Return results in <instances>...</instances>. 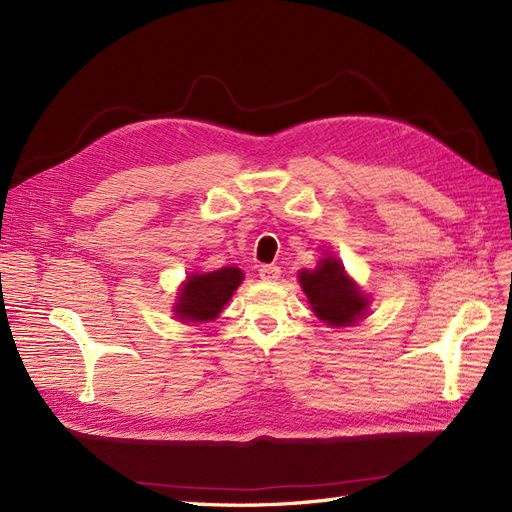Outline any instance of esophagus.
Masks as SVG:
<instances>
[{
  "label": "esophagus",
  "mask_w": 512,
  "mask_h": 512,
  "mask_svg": "<svg viewBox=\"0 0 512 512\" xmlns=\"http://www.w3.org/2000/svg\"><path fill=\"white\" fill-rule=\"evenodd\" d=\"M280 267L277 265H262L260 269H258V275H260V280H265V282H273V280H277V277H280Z\"/></svg>",
  "instance_id": "1"
}]
</instances>
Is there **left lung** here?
Masks as SVG:
<instances>
[{
	"label": "left lung",
	"mask_w": 512,
	"mask_h": 512,
	"mask_svg": "<svg viewBox=\"0 0 512 512\" xmlns=\"http://www.w3.org/2000/svg\"><path fill=\"white\" fill-rule=\"evenodd\" d=\"M299 282L314 314L331 327H350L365 316L369 307V299L346 275L344 265L335 256L320 258L314 271L303 269Z\"/></svg>",
	"instance_id": "left-lung-1"
}]
</instances>
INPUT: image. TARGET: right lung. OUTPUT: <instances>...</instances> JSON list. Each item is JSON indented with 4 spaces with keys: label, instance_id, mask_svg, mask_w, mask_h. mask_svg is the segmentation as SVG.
I'll return each instance as SVG.
<instances>
[{
    "label": "right lung",
    "instance_id": "right-lung-1",
    "mask_svg": "<svg viewBox=\"0 0 512 512\" xmlns=\"http://www.w3.org/2000/svg\"><path fill=\"white\" fill-rule=\"evenodd\" d=\"M241 282L243 271L237 267L192 273L179 288L173 312L183 322H209L220 316Z\"/></svg>",
    "mask_w": 512,
    "mask_h": 512
}]
</instances>
